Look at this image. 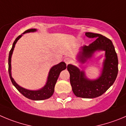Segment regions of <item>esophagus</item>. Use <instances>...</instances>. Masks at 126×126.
<instances>
[{"instance_id":"esophagus-1","label":"esophagus","mask_w":126,"mask_h":126,"mask_svg":"<svg viewBox=\"0 0 126 126\" xmlns=\"http://www.w3.org/2000/svg\"><path fill=\"white\" fill-rule=\"evenodd\" d=\"M64 62H65V63L66 64H69V63H71V59L70 58H64Z\"/></svg>"}]
</instances>
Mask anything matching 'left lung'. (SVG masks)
<instances>
[{"label":"left lung","instance_id":"1","mask_svg":"<svg viewBox=\"0 0 126 126\" xmlns=\"http://www.w3.org/2000/svg\"><path fill=\"white\" fill-rule=\"evenodd\" d=\"M89 38H96L88 46L81 47L78 59L84 63L97 50L105 51L106 59L101 76L94 80L86 77L84 72L73 64L67 66L70 75V83L75 95L83 98H94L103 94L114 83L118 73V59L112 42L106 36L98 33L86 32Z\"/></svg>","mask_w":126,"mask_h":126}]
</instances>
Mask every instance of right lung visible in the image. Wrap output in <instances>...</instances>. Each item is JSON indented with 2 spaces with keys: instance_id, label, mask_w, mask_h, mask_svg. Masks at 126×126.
Wrapping results in <instances>:
<instances>
[{
  "instance_id": "right-lung-1",
  "label": "right lung",
  "mask_w": 126,
  "mask_h": 126,
  "mask_svg": "<svg viewBox=\"0 0 126 126\" xmlns=\"http://www.w3.org/2000/svg\"><path fill=\"white\" fill-rule=\"evenodd\" d=\"M36 31V29H29V30H26L23 34L29 32H33ZM22 35H19L16 39L14 41L13 43L12 47L11 50L9 52V73L10 76V78L11 79V81L12 84H14V86L17 88V90L21 94L23 95L25 97H27V98L32 99V100L35 101H39V100H44L47 99L51 97L54 93V89H55V86L56 83L58 76L60 74L61 71L63 70H65L66 68V65L64 62H61L59 64H56V65L53 66L50 69V72H49L48 76V79L47 82L46 83L45 86L43 88L40 89L39 90H36V91H32V90H27L22 87L20 86L18 84L16 83V82L14 81L13 78L12 77L11 75V57L12 55L13 51H14V47H15V44L18 41V40L20 38Z\"/></svg>"
}]
</instances>
